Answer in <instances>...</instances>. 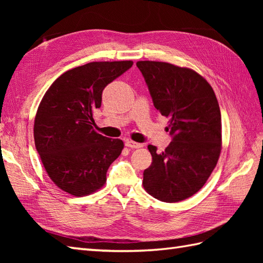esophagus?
Instances as JSON below:
<instances>
[{"label":"esophagus","mask_w":263,"mask_h":263,"mask_svg":"<svg viewBox=\"0 0 263 263\" xmlns=\"http://www.w3.org/2000/svg\"><path fill=\"white\" fill-rule=\"evenodd\" d=\"M125 146L128 148H132V149H138V148H141L142 144L141 143H138L135 141H131V140H126L125 141Z\"/></svg>","instance_id":"obj_1"}]
</instances>
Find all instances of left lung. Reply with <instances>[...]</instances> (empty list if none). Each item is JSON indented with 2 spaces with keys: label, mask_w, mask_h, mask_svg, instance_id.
Returning <instances> with one entry per match:
<instances>
[{
  "label": "left lung",
  "mask_w": 263,
  "mask_h": 263,
  "mask_svg": "<svg viewBox=\"0 0 263 263\" xmlns=\"http://www.w3.org/2000/svg\"><path fill=\"white\" fill-rule=\"evenodd\" d=\"M155 108L168 117L172 142L164 153L149 144L153 163L143 187L164 202L192 197L204 185L221 150V115L216 95L197 72L165 62L140 61Z\"/></svg>",
  "instance_id": "8db88e82"
}]
</instances>
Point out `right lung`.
<instances>
[{"mask_svg": "<svg viewBox=\"0 0 263 263\" xmlns=\"http://www.w3.org/2000/svg\"><path fill=\"white\" fill-rule=\"evenodd\" d=\"M132 61L91 62L64 72L44 95L35 117V146L48 176L74 197L102 187L110 164L124 147L93 130L92 114L105 87Z\"/></svg>", "mask_w": 263, "mask_h": 263, "instance_id": "right-lung-1", "label": "right lung"}]
</instances>
